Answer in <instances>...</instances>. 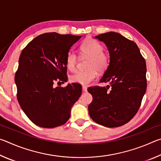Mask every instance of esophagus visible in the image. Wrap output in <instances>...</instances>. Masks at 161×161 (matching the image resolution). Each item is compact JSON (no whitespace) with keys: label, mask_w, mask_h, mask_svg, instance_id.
I'll list each match as a JSON object with an SVG mask.
<instances>
[{"label":"esophagus","mask_w":161,"mask_h":161,"mask_svg":"<svg viewBox=\"0 0 161 161\" xmlns=\"http://www.w3.org/2000/svg\"><path fill=\"white\" fill-rule=\"evenodd\" d=\"M82 89L84 92H86L87 91V87L86 86H82Z\"/></svg>","instance_id":"34e87169"}]
</instances>
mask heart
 <instances>
[{
  "label": "heart",
  "instance_id": "1",
  "mask_svg": "<svg viewBox=\"0 0 161 161\" xmlns=\"http://www.w3.org/2000/svg\"><path fill=\"white\" fill-rule=\"evenodd\" d=\"M103 48L100 42L93 38H86L80 46V51L83 55L89 57L86 64L87 69L78 71L70 76V81L87 85L97 77V71L104 72L110 63V56L103 51ZM77 63V56L74 52H69L66 58V66L72 71L76 69Z\"/></svg>",
  "mask_w": 161,
  "mask_h": 161
}]
</instances>
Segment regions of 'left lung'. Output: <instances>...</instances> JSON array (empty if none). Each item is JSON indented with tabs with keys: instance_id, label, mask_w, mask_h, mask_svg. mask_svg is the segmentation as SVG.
Returning <instances> with one entry per match:
<instances>
[{
	"instance_id": "left-lung-1",
	"label": "left lung",
	"mask_w": 161,
	"mask_h": 161,
	"mask_svg": "<svg viewBox=\"0 0 161 161\" xmlns=\"http://www.w3.org/2000/svg\"><path fill=\"white\" fill-rule=\"evenodd\" d=\"M108 47L110 63L99 82L107 86L89 87L93 100L89 114L96 123L119 127L128 123L140 108L147 87L146 64L136 43L118 32L95 36Z\"/></svg>"
}]
</instances>
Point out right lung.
<instances>
[{"mask_svg": "<svg viewBox=\"0 0 161 161\" xmlns=\"http://www.w3.org/2000/svg\"><path fill=\"white\" fill-rule=\"evenodd\" d=\"M81 37L47 32L34 38L22 51L15 75L17 99L38 126L52 129L66 123L81 96V86L77 83L54 86L67 81V55Z\"/></svg>", "mask_w": 161, "mask_h": 161, "instance_id": "obj_1", "label": "right lung"}]
</instances>
